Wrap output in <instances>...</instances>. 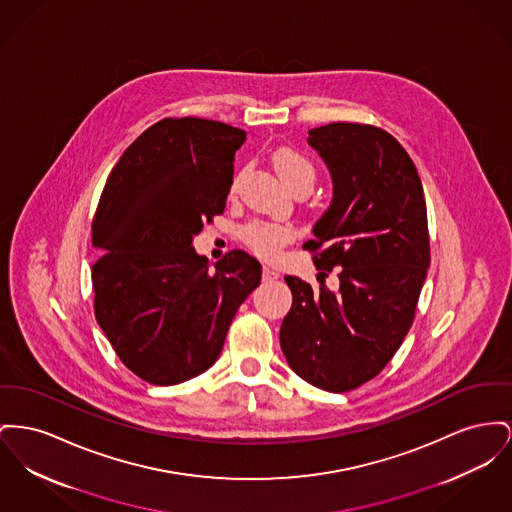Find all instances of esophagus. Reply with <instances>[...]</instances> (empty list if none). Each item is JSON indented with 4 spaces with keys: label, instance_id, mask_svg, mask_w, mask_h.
<instances>
[{
    "label": "esophagus",
    "instance_id": "1",
    "mask_svg": "<svg viewBox=\"0 0 512 512\" xmlns=\"http://www.w3.org/2000/svg\"><path fill=\"white\" fill-rule=\"evenodd\" d=\"M263 278L265 280H276V278H280V272L274 271L271 267H263Z\"/></svg>",
    "mask_w": 512,
    "mask_h": 512
}]
</instances>
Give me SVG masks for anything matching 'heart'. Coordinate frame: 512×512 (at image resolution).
Instances as JSON below:
<instances>
[{
	"label": "heart",
	"instance_id": "1",
	"mask_svg": "<svg viewBox=\"0 0 512 512\" xmlns=\"http://www.w3.org/2000/svg\"><path fill=\"white\" fill-rule=\"evenodd\" d=\"M274 168L280 174V178L288 187H292L298 181L315 180V168L313 164L294 149H278L272 156ZM241 238L245 241V245L259 257L263 259H274L280 249L292 241L294 232L290 226L286 224H278V222H251L243 228Z\"/></svg>",
	"mask_w": 512,
	"mask_h": 512
}]
</instances>
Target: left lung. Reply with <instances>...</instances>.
<instances>
[{
    "mask_svg": "<svg viewBox=\"0 0 512 512\" xmlns=\"http://www.w3.org/2000/svg\"><path fill=\"white\" fill-rule=\"evenodd\" d=\"M307 143L331 172L332 203L303 245L319 288L284 278L292 307L280 346L309 385L352 391L381 373L414 323L429 267L425 197L412 158L385 129L338 121L311 129ZM332 268L338 291L324 284Z\"/></svg>",
    "mask_w": 512,
    "mask_h": 512,
    "instance_id": "left-lung-1",
    "label": "left lung"
}]
</instances>
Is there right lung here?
Returning a JSON list of instances; mask_svg holds the SVG:
<instances>
[{"mask_svg": "<svg viewBox=\"0 0 512 512\" xmlns=\"http://www.w3.org/2000/svg\"><path fill=\"white\" fill-rule=\"evenodd\" d=\"M245 131L166 118L110 172L92 220L94 315L112 348L151 385H178L218 360L226 332L261 282V263L234 249L211 271L193 238L222 214Z\"/></svg>", "mask_w": 512, "mask_h": 512, "instance_id": "obj_1", "label": "right lung"}]
</instances>
